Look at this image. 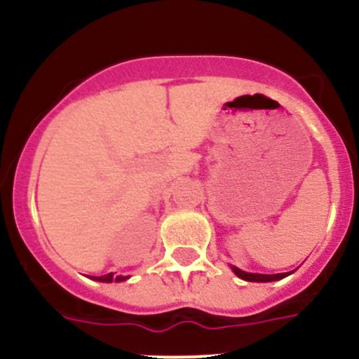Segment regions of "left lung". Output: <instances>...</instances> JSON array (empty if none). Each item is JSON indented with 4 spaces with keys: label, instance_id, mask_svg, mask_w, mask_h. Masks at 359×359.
Here are the masks:
<instances>
[{
    "label": "left lung",
    "instance_id": "1",
    "mask_svg": "<svg viewBox=\"0 0 359 359\" xmlns=\"http://www.w3.org/2000/svg\"><path fill=\"white\" fill-rule=\"evenodd\" d=\"M231 268H233V272H235L240 279L249 280V283H272V280H279V279H284L286 276H290V273H273V276H266V273H247L235 266Z\"/></svg>",
    "mask_w": 359,
    "mask_h": 359
}]
</instances>
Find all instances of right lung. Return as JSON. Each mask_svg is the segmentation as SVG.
<instances>
[{
	"instance_id": "add662e5",
	"label": "right lung",
	"mask_w": 359,
	"mask_h": 359,
	"mask_svg": "<svg viewBox=\"0 0 359 359\" xmlns=\"http://www.w3.org/2000/svg\"><path fill=\"white\" fill-rule=\"evenodd\" d=\"M96 280H100V283H112V280H116V283H121V280H124L126 277H114V273H107V276H102V277H95Z\"/></svg>"
}]
</instances>
